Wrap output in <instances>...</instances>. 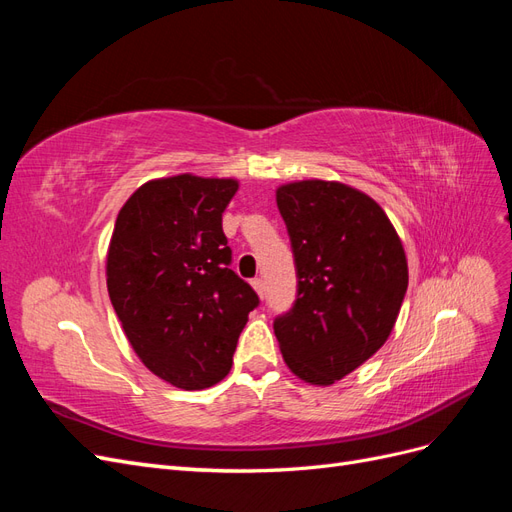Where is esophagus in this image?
<instances>
[{
    "instance_id": "34e87169",
    "label": "esophagus",
    "mask_w": 512,
    "mask_h": 512,
    "mask_svg": "<svg viewBox=\"0 0 512 512\" xmlns=\"http://www.w3.org/2000/svg\"><path fill=\"white\" fill-rule=\"evenodd\" d=\"M252 286H254V290L258 292V297H260V299L265 297V280H262V277H254V280H252Z\"/></svg>"
}]
</instances>
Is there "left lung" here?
<instances>
[{
  "label": "left lung",
  "instance_id": "left-lung-1",
  "mask_svg": "<svg viewBox=\"0 0 512 512\" xmlns=\"http://www.w3.org/2000/svg\"><path fill=\"white\" fill-rule=\"evenodd\" d=\"M288 228L297 301L273 331L294 376L329 386L389 339L408 290L404 245L374 198L337 181L275 192Z\"/></svg>",
  "mask_w": 512,
  "mask_h": 512
}]
</instances>
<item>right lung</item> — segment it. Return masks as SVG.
Returning a JSON list of instances; mask_svg holds the SVG:
<instances>
[{"label":"right lung","instance_id":"right-lung-1","mask_svg":"<svg viewBox=\"0 0 512 512\" xmlns=\"http://www.w3.org/2000/svg\"><path fill=\"white\" fill-rule=\"evenodd\" d=\"M235 179L175 175L143 183L121 207L106 254L108 297L143 365L200 391L232 365L258 294L230 269L222 213Z\"/></svg>","mask_w":512,"mask_h":512}]
</instances>
